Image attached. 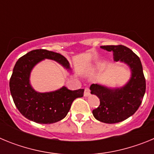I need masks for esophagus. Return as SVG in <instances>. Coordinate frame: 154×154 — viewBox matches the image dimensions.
<instances>
[{
  "mask_svg": "<svg viewBox=\"0 0 154 154\" xmlns=\"http://www.w3.org/2000/svg\"><path fill=\"white\" fill-rule=\"evenodd\" d=\"M89 95H90V90H89V88H85V92H84V96L87 97V96H89Z\"/></svg>",
  "mask_w": 154,
  "mask_h": 154,
  "instance_id": "esophagus-1",
  "label": "esophagus"
}]
</instances>
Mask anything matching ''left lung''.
Masks as SVG:
<instances>
[{
  "label": "left lung",
  "mask_w": 154,
  "mask_h": 154,
  "mask_svg": "<svg viewBox=\"0 0 154 154\" xmlns=\"http://www.w3.org/2000/svg\"><path fill=\"white\" fill-rule=\"evenodd\" d=\"M101 48L113 52L114 61L126 64L131 72L130 80L123 86L109 88L100 84H92L91 94L96 95L100 105L92 110L94 117L105 123H116L135 113L140 106L146 92L140 59L129 48L124 45L101 46Z\"/></svg>",
  "instance_id": "1"
}]
</instances>
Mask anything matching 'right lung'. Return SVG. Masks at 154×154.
<instances>
[{
	"label": "right lung",
	"instance_id": "1",
	"mask_svg": "<svg viewBox=\"0 0 154 154\" xmlns=\"http://www.w3.org/2000/svg\"><path fill=\"white\" fill-rule=\"evenodd\" d=\"M45 59H51L71 70L69 61L59 53L36 49L16 62L11 77L10 91L16 107L24 117L41 124H50L66 116L75 99L83 96L84 89L69 90L65 86L53 92H39L30 83L33 68Z\"/></svg>",
	"mask_w": 154,
	"mask_h": 154
}]
</instances>
